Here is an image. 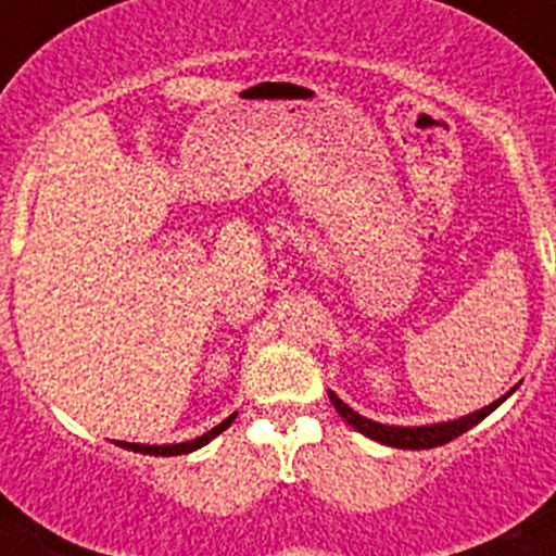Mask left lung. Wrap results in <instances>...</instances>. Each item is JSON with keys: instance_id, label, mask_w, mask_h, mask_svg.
<instances>
[{"instance_id": "1", "label": "left lung", "mask_w": 556, "mask_h": 556, "mask_svg": "<svg viewBox=\"0 0 556 556\" xmlns=\"http://www.w3.org/2000/svg\"><path fill=\"white\" fill-rule=\"evenodd\" d=\"M507 395H513V390H509ZM507 395H501L498 401H493V404L484 406V409L473 412V415H465V417H459V420H448V424L384 426V424H376V420H367V417H362L358 412H353L345 401H339L333 392H328V397H331V404H333V409L339 412V417H342L345 424H351L358 434L370 437V440H376V443L392 445V448H409V451L437 448V445L451 443V440H456V437L465 434L468 429H473L476 424H481V420H484L490 412L498 409V406L507 401Z\"/></svg>"}]
</instances>
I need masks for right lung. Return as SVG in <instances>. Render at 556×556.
<instances>
[{"label": "right lung", "instance_id": "obj_1", "mask_svg": "<svg viewBox=\"0 0 556 556\" xmlns=\"http://www.w3.org/2000/svg\"><path fill=\"white\" fill-rule=\"evenodd\" d=\"M236 420V415H230V417H225L223 424L219 426H214V429L211 431H205L203 437H198V440H189V443H178V445H141V443H119L122 448H127V451H139V454H152V456H178V454H191V451H198V448H203V445H208L211 440H214V437L217 434H223L225 429H228L230 424H233Z\"/></svg>", "mask_w": 556, "mask_h": 556}]
</instances>
